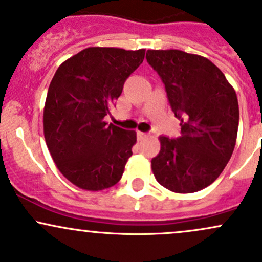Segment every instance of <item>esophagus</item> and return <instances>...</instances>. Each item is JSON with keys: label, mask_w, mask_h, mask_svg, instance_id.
Instances as JSON below:
<instances>
[{"label": "esophagus", "mask_w": 262, "mask_h": 262, "mask_svg": "<svg viewBox=\"0 0 262 262\" xmlns=\"http://www.w3.org/2000/svg\"><path fill=\"white\" fill-rule=\"evenodd\" d=\"M137 134H138V138H139V139H143V138H146L149 135L148 133H144V132H139V130L137 132Z\"/></svg>", "instance_id": "1"}]
</instances>
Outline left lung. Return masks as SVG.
<instances>
[{"label":"left lung","instance_id":"8db88e82","mask_svg":"<svg viewBox=\"0 0 262 262\" xmlns=\"http://www.w3.org/2000/svg\"><path fill=\"white\" fill-rule=\"evenodd\" d=\"M165 85L181 137H160L151 169L161 186L192 193L213 183L230 160L239 125L236 93L210 60L181 50H148Z\"/></svg>","mask_w":262,"mask_h":262}]
</instances>
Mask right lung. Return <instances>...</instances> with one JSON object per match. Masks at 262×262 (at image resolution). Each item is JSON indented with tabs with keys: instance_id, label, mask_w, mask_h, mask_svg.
I'll list each match as a JSON object with an SVG mask.
<instances>
[{
	"instance_id": "right-lung-1",
	"label": "right lung",
	"mask_w": 262,
	"mask_h": 262,
	"mask_svg": "<svg viewBox=\"0 0 262 262\" xmlns=\"http://www.w3.org/2000/svg\"><path fill=\"white\" fill-rule=\"evenodd\" d=\"M145 49L92 47L62 62L45 100L44 137L60 172L77 187L101 191L121 180L135 130L104 122Z\"/></svg>"
}]
</instances>
